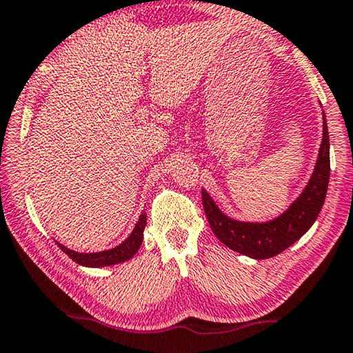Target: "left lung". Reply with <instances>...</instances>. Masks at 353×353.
I'll return each instance as SVG.
<instances>
[{"instance_id":"1","label":"left lung","mask_w":353,"mask_h":353,"mask_svg":"<svg viewBox=\"0 0 353 353\" xmlns=\"http://www.w3.org/2000/svg\"><path fill=\"white\" fill-rule=\"evenodd\" d=\"M323 115V134L319 157L306 187L282 214L266 222H245L228 217L203 188V206L208 222L220 243L228 249L255 260L276 256L304 236L323 208L330 182V138Z\"/></svg>"}]
</instances>
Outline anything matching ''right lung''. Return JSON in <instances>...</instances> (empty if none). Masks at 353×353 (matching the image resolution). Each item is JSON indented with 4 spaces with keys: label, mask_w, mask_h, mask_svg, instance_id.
Instances as JSON below:
<instances>
[{
    "label": "right lung",
    "mask_w": 353,
    "mask_h": 353,
    "mask_svg": "<svg viewBox=\"0 0 353 353\" xmlns=\"http://www.w3.org/2000/svg\"><path fill=\"white\" fill-rule=\"evenodd\" d=\"M147 223V214L141 212L138 222H136L133 231H131L128 238H126L123 243L119 245L112 247V249L101 250V252H76L72 249H68L66 245L59 244L60 249L65 252V254L70 256V259L74 260L77 265L85 266V268H104V266H114L119 265V263L128 261L136 255V252L139 250L141 244H143L144 239V230Z\"/></svg>",
    "instance_id": "1"
}]
</instances>
